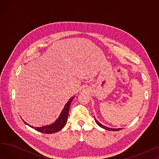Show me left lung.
Wrapping results in <instances>:
<instances>
[{
  "instance_id": "left-lung-1",
  "label": "left lung",
  "mask_w": 159,
  "mask_h": 159,
  "mask_svg": "<svg viewBox=\"0 0 159 159\" xmlns=\"http://www.w3.org/2000/svg\"><path fill=\"white\" fill-rule=\"evenodd\" d=\"M95 122H96V123L98 125V126H100V127H101V128H104V129H107V130H111V131H119V130H120L121 129V128H118V129H114V128H107V127H106V126H103V125H102L101 123H100L99 122H98L95 119Z\"/></svg>"
}]
</instances>
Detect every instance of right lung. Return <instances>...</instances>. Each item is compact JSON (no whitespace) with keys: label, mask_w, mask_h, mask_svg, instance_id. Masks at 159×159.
<instances>
[{"label":"right lung","mask_w":159,"mask_h":159,"mask_svg":"<svg viewBox=\"0 0 159 159\" xmlns=\"http://www.w3.org/2000/svg\"><path fill=\"white\" fill-rule=\"evenodd\" d=\"M73 98H74V97H71L69 100V101L67 102V104L65 105L63 110L62 111V112L59 116V117L57 119V120L54 123L52 124L51 125H48V126H43V127H40V128H35V127L31 126L30 125L28 124L26 122H24V123L28 125L29 126L31 127L32 128L35 129V130L40 131L41 133H46V134H51V133H54L59 131L64 127V126L67 122V120H68L70 106L71 105V103L73 101Z\"/></svg>","instance_id":"1"}]
</instances>
